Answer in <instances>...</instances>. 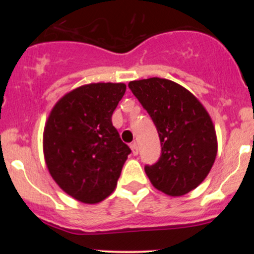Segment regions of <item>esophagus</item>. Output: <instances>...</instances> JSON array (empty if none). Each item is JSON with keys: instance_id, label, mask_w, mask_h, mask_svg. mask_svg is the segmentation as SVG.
I'll use <instances>...</instances> for the list:
<instances>
[{"instance_id": "34e87169", "label": "esophagus", "mask_w": 254, "mask_h": 254, "mask_svg": "<svg viewBox=\"0 0 254 254\" xmlns=\"http://www.w3.org/2000/svg\"><path fill=\"white\" fill-rule=\"evenodd\" d=\"M130 148H131V150H132L133 155H137V154H138V145H137L136 142H133V143L130 145Z\"/></svg>"}]
</instances>
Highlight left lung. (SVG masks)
Instances as JSON below:
<instances>
[{"label":"left lung","instance_id":"left-lung-1","mask_svg":"<svg viewBox=\"0 0 254 254\" xmlns=\"http://www.w3.org/2000/svg\"><path fill=\"white\" fill-rule=\"evenodd\" d=\"M129 88L155 124L161 155L144 171L154 188L183 196L205 179L217 154L210 116L188 89L166 78L131 81Z\"/></svg>","mask_w":254,"mask_h":254}]
</instances>
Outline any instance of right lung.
Returning <instances> with one entry per match:
<instances>
[{
	"label": "right lung",
	"mask_w": 254,
	"mask_h": 254,
	"mask_svg": "<svg viewBox=\"0 0 254 254\" xmlns=\"http://www.w3.org/2000/svg\"><path fill=\"white\" fill-rule=\"evenodd\" d=\"M124 83H90L65 94L44 130V156L51 177L69 196L99 203L117 185L131 149L112 124Z\"/></svg>",
	"instance_id": "obj_1"
}]
</instances>
